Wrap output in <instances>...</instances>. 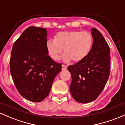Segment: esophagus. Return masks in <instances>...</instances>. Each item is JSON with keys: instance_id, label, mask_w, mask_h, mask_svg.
Segmentation results:
<instances>
[{"instance_id": "34e87169", "label": "esophagus", "mask_w": 125, "mask_h": 125, "mask_svg": "<svg viewBox=\"0 0 125 125\" xmlns=\"http://www.w3.org/2000/svg\"><path fill=\"white\" fill-rule=\"evenodd\" d=\"M67 68V66H65V65H62V70H65Z\"/></svg>"}]
</instances>
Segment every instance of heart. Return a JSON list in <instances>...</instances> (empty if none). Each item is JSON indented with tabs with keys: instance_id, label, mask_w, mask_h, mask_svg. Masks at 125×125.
I'll use <instances>...</instances> for the list:
<instances>
[{
	"instance_id": "heart-1",
	"label": "heart",
	"mask_w": 125,
	"mask_h": 125,
	"mask_svg": "<svg viewBox=\"0 0 125 125\" xmlns=\"http://www.w3.org/2000/svg\"><path fill=\"white\" fill-rule=\"evenodd\" d=\"M93 44V36L87 31H68L58 32L54 40L48 39L46 48L53 60H58L64 50L63 60L65 62L71 60L81 62L87 57Z\"/></svg>"
}]
</instances>
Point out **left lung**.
<instances>
[{"label":"left lung","mask_w":125,"mask_h":125,"mask_svg":"<svg viewBox=\"0 0 125 125\" xmlns=\"http://www.w3.org/2000/svg\"><path fill=\"white\" fill-rule=\"evenodd\" d=\"M93 44L84 60L69 65L71 75L70 90L77 102L87 103L96 100L104 89L110 71V51L103 35L92 29Z\"/></svg>","instance_id":"left-lung-1"}]
</instances>
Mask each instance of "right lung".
Listing matches in <instances>:
<instances>
[{"label": "right lung", "instance_id": "right-lung-1", "mask_svg": "<svg viewBox=\"0 0 125 125\" xmlns=\"http://www.w3.org/2000/svg\"><path fill=\"white\" fill-rule=\"evenodd\" d=\"M47 31L30 26L14 42L10 58V71L19 94L25 99L40 102L48 96L61 64L48 55Z\"/></svg>", "mask_w": 125, "mask_h": 125}]
</instances>
